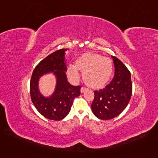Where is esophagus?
<instances>
[{
    "mask_svg": "<svg viewBox=\"0 0 158 158\" xmlns=\"http://www.w3.org/2000/svg\"><path fill=\"white\" fill-rule=\"evenodd\" d=\"M87 88H86V87H81V93H84L85 90H87Z\"/></svg>",
    "mask_w": 158,
    "mask_h": 158,
    "instance_id": "obj_1",
    "label": "esophagus"
}]
</instances>
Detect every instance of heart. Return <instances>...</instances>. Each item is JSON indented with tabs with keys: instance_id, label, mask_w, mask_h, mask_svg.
I'll return each instance as SVG.
<instances>
[{
	"instance_id": "heart-1",
	"label": "heart",
	"mask_w": 158,
	"mask_h": 158,
	"mask_svg": "<svg viewBox=\"0 0 158 158\" xmlns=\"http://www.w3.org/2000/svg\"><path fill=\"white\" fill-rule=\"evenodd\" d=\"M113 64L107 57L100 54L87 52L78 57L75 64H71L67 67V74L74 80L79 78V70L82 71L85 82L93 87L104 85L113 73Z\"/></svg>"
}]
</instances>
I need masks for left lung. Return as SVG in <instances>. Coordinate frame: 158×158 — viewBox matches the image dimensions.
Wrapping results in <instances>:
<instances>
[{
    "label": "left lung",
    "instance_id": "left-lung-1",
    "mask_svg": "<svg viewBox=\"0 0 158 158\" xmlns=\"http://www.w3.org/2000/svg\"><path fill=\"white\" fill-rule=\"evenodd\" d=\"M112 57L115 67L114 76L104 88L94 91V98L91 104L94 114L102 120L119 115L127 106L132 91L129 71L119 59Z\"/></svg>",
    "mask_w": 158,
    "mask_h": 158
}]
</instances>
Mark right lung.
Here are the masks:
<instances>
[{"label": "right lung", "mask_w": 158, "mask_h": 158, "mask_svg": "<svg viewBox=\"0 0 158 158\" xmlns=\"http://www.w3.org/2000/svg\"><path fill=\"white\" fill-rule=\"evenodd\" d=\"M67 49L54 52L42 60L35 67L30 82L31 98L40 114L47 119L60 121L71 110L75 98L81 94V86H74L67 82L65 52ZM53 72L57 79L55 93L49 98L44 97L38 88L39 78L45 73Z\"/></svg>", "instance_id": "1"}]
</instances>
